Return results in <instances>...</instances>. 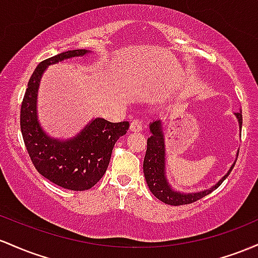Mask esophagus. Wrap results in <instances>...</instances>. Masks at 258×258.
<instances>
[{"label": "esophagus", "instance_id": "obj_1", "mask_svg": "<svg viewBox=\"0 0 258 258\" xmlns=\"http://www.w3.org/2000/svg\"><path fill=\"white\" fill-rule=\"evenodd\" d=\"M130 130L132 132H141L143 130V121H141L140 119H134L130 123Z\"/></svg>", "mask_w": 258, "mask_h": 258}]
</instances>
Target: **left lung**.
<instances>
[{
    "label": "left lung",
    "mask_w": 258,
    "mask_h": 258,
    "mask_svg": "<svg viewBox=\"0 0 258 258\" xmlns=\"http://www.w3.org/2000/svg\"><path fill=\"white\" fill-rule=\"evenodd\" d=\"M235 114L239 119L240 128H241V112H238ZM150 130H151L152 134L151 137L147 139V150L144 158V175L150 191L164 204L172 205V206H183V205H190L192 202L199 201L200 199L205 198L208 194L217 189L224 181V179L230 174L234 166H235V164H233L229 172L223 176L221 180L218 181V184H216L212 189L196 194H187V195L176 192L170 189L167 183L166 176H164V139L163 133L161 130V121H153L150 125Z\"/></svg>",
    "instance_id": "8db88e82"
}]
</instances>
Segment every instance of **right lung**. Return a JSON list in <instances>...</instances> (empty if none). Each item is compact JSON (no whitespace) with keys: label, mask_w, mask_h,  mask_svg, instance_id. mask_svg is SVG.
<instances>
[{"label":"right lung","mask_w":258,"mask_h":258,"mask_svg":"<svg viewBox=\"0 0 258 258\" xmlns=\"http://www.w3.org/2000/svg\"><path fill=\"white\" fill-rule=\"evenodd\" d=\"M85 50L66 51L39 63L30 77L20 107V130L34 167L43 178L74 191L89 190L102 178L114 144L129 129L128 121L111 123L97 118L73 140L60 143L46 137L36 119V92L46 67L85 54Z\"/></svg>","instance_id":"right-lung-1"}]
</instances>
